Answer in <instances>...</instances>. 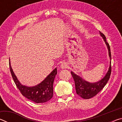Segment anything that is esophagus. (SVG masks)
Listing matches in <instances>:
<instances>
[{"instance_id":"obj_1","label":"esophagus","mask_w":122,"mask_h":122,"mask_svg":"<svg viewBox=\"0 0 122 122\" xmlns=\"http://www.w3.org/2000/svg\"><path fill=\"white\" fill-rule=\"evenodd\" d=\"M60 68H61L62 69H66V68H68V65L67 64V63L64 62V63L61 64Z\"/></svg>"}]
</instances>
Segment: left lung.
Returning a JSON list of instances; mask_svg holds the SVG:
<instances>
[{
	"label": "left lung",
	"instance_id": "8db88e82",
	"mask_svg": "<svg viewBox=\"0 0 122 122\" xmlns=\"http://www.w3.org/2000/svg\"><path fill=\"white\" fill-rule=\"evenodd\" d=\"M100 36L102 37L103 40L106 44L107 48L108 49L109 56L110 57V66H109L108 71L106 73V75L104 77L100 80V81L96 82H89L86 81L81 76L77 75L74 73L73 71H71L72 76L75 81V89L76 93L80 97L84 99H89L92 97L97 94L106 85L107 82L109 81L111 74V52L110 48L109 45L107 42L106 38L104 34L100 32Z\"/></svg>",
	"mask_w": 122,
	"mask_h": 122
}]
</instances>
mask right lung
I'll return each mask as SVG.
<instances>
[{
    "label": "right lung",
    "mask_w": 122,
    "mask_h": 122,
    "mask_svg": "<svg viewBox=\"0 0 122 122\" xmlns=\"http://www.w3.org/2000/svg\"><path fill=\"white\" fill-rule=\"evenodd\" d=\"M9 65L12 78L22 95L36 103L46 102L52 98L54 80L57 74L56 68H55L40 83L34 86H28L22 84L18 80L12 69L10 60Z\"/></svg>",
    "instance_id": "add662e5"
}]
</instances>
